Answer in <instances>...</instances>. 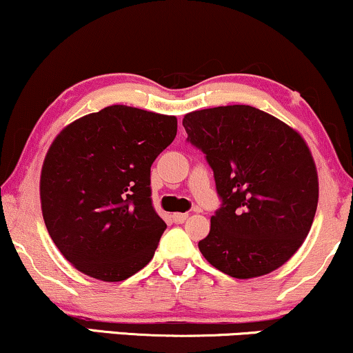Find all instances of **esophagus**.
Wrapping results in <instances>:
<instances>
[{
  "mask_svg": "<svg viewBox=\"0 0 353 353\" xmlns=\"http://www.w3.org/2000/svg\"><path fill=\"white\" fill-rule=\"evenodd\" d=\"M173 217V221H175L176 224H183L186 219H188V214H186V212H175V214L172 216Z\"/></svg>",
  "mask_w": 353,
  "mask_h": 353,
  "instance_id": "34e87169",
  "label": "esophagus"
}]
</instances>
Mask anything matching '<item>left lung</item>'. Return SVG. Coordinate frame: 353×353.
<instances>
[{
    "label": "left lung",
    "mask_w": 353,
    "mask_h": 353,
    "mask_svg": "<svg viewBox=\"0 0 353 353\" xmlns=\"http://www.w3.org/2000/svg\"><path fill=\"white\" fill-rule=\"evenodd\" d=\"M183 128L206 155L223 199L198 242L204 259L241 280L280 268L303 245L317 210L319 181L307 143L245 104L188 112Z\"/></svg>",
    "instance_id": "8db88e82"
}]
</instances>
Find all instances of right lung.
<instances>
[{
    "instance_id": "1",
    "label": "right lung",
    "mask_w": 353,
    "mask_h": 353,
    "mask_svg": "<svg viewBox=\"0 0 353 353\" xmlns=\"http://www.w3.org/2000/svg\"><path fill=\"white\" fill-rule=\"evenodd\" d=\"M176 136V117L114 104L68 124L41 172L49 236L77 270L123 281L145 267L167 224L150 199V167Z\"/></svg>"
}]
</instances>
